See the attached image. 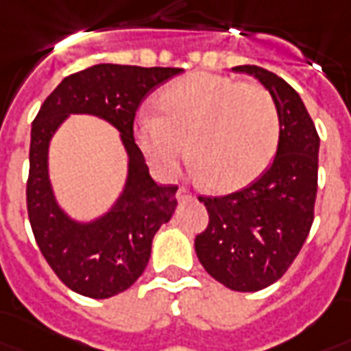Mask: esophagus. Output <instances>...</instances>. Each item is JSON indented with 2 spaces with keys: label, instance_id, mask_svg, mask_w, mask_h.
Wrapping results in <instances>:
<instances>
[{
  "label": "esophagus",
  "instance_id": "34e87169",
  "mask_svg": "<svg viewBox=\"0 0 351 351\" xmlns=\"http://www.w3.org/2000/svg\"><path fill=\"white\" fill-rule=\"evenodd\" d=\"M176 197H178V201H184V199H189V197H191V191H189L188 188L180 186L178 191H176Z\"/></svg>",
  "mask_w": 351,
  "mask_h": 351
}]
</instances>
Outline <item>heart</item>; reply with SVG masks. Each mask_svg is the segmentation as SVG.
<instances>
[{"label":"heart","instance_id":"1","mask_svg":"<svg viewBox=\"0 0 351 351\" xmlns=\"http://www.w3.org/2000/svg\"><path fill=\"white\" fill-rule=\"evenodd\" d=\"M160 113L137 117L136 137L150 165L173 176L188 143L189 163L217 191L247 186L274 160L281 119L277 104L261 85L195 72L167 85Z\"/></svg>","mask_w":351,"mask_h":351}]
</instances>
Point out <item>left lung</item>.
<instances>
[{
  "instance_id": "left-lung-1",
  "label": "left lung",
  "mask_w": 351,
  "mask_h": 351,
  "mask_svg": "<svg viewBox=\"0 0 351 351\" xmlns=\"http://www.w3.org/2000/svg\"><path fill=\"white\" fill-rule=\"evenodd\" d=\"M269 90L281 119L274 163L247 188L199 197L208 225L195 238L199 261L215 281L256 292L292 266L314 221L320 137L300 95L282 77L255 64L234 66Z\"/></svg>"
}]
</instances>
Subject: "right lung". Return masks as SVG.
Masks as SVG:
<instances>
[{
  "instance_id": "obj_1",
  "label": "right lung",
  "mask_w": 351,
  "mask_h": 351,
  "mask_svg": "<svg viewBox=\"0 0 351 351\" xmlns=\"http://www.w3.org/2000/svg\"><path fill=\"white\" fill-rule=\"evenodd\" d=\"M180 72L182 69L95 64L64 77L33 121L27 215L46 262L77 294L106 300L132 287L149 264L156 230L175 212L178 186H158L152 180L134 139V119L143 98ZM70 112L106 118L121 132L130 156L125 193L110 215L87 226L62 214L47 180V145Z\"/></svg>"
}]
</instances>
